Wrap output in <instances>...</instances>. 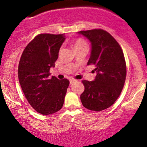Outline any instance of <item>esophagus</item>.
<instances>
[{"label":"esophagus","instance_id":"1","mask_svg":"<svg viewBox=\"0 0 147 147\" xmlns=\"http://www.w3.org/2000/svg\"><path fill=\"white\" fill-rule=\"evenodd\" d=\"M75 81H76V80H73V79H71V80H69V83H70V84H73V83H74V82H75Z\"/></svg>","mask_w":147,"mask_h":147}]
</instances>
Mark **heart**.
Returning a JSON list of instances; mask_svg holds the SVG:
<instances>
[{
    "mask_svg": "<svg viewBox=\"0 0 147 147\" xmlns=\"http://www.w3.org/2000/svg\"><path fill=\"white\" fill-rule=\"evenodd\" d=\"M72 45H73V47L75 50L84 47H87V42L84 39H82V38H78V39L75 40L72 42Z\"/></svg>",
    "mask_w": 147,
    "mask_h": 147,
    "instance_id": "b5f03b06",
    "label": "heart"
}]
</instances>
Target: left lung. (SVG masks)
Wrapping results in <instances>:
<instances>
[{"label": "left lung", "mask_w": 147, "mask_h": 147, "mask_svg": "<svg viewBox=\"0 0 147 147\" xmlns=\"http://www.w3.org/2000/svg\"><path fill=\"white\" fill-rule=\"evenodd\" d=\"M91 42L87 65L95 66L93 81L83 80L84 90L80 95L83 106L92 111L107 109L117 100L126 79L124 53L116 40L101 29L78 32Z\"/></svg>", "instance_id": "1"}]
</instances>
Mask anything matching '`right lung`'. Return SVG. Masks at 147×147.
<instances>
[{"instance_id": "add662e5", "label": "right lung", "mask_w": 147, "mask_h": 147, "mask_svg": "<svg viewBox=\"0 0 147 147\" xmlns=\"http://www.w3.org/2000/svg\"><path fill=\"white\" fill-rule=\"evenodd\" d=\"M65 40L64 34H40L26 46L18 66L22 90L34 109L44 115L58 112L63 106L68 80L50 78Z\"/></svg>"}]
</instances>
